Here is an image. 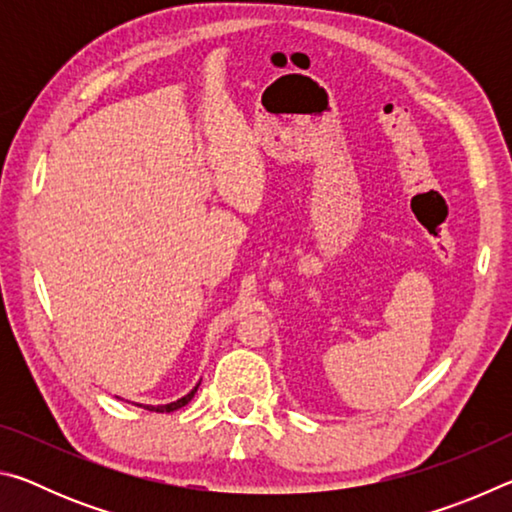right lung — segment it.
<instances>
[{
    "label": "right lung",
    "instance_id": "right-lung-1",
    "mask_svg": "<svg viewBox=\"0 0 512 512\" xmlns=\"http://www.w3.org/2000/svg\"><path fill=\"white\" fill-rule=\"evenodd\" d=\"M196 388H198V386H196ZM196 388H194L192 393H187L185 397H180L178 402H171V404H164V406H146V411H155V413H171V411H178L180 406L189 404V400H192L194 393H196Z\"/></svg>",
    "mask_w": 512,
    "mask_h": 512
}]
</instances>
